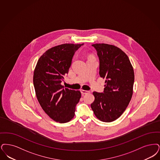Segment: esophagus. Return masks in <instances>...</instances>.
I'll return each mask as SVG.
<instances>
[{"mask_svg":"<svg viewBox=\"0 0 160 160\" xmlns=\"http://www.w3.org/2000/svg\"><path fill=\"white\" fill-rule=\"evenodd\" d=\"M81 93L82 94H88V93H89V91H88V90H81Z\"/></svg>","mask_w":160,"mask_h":160,"instance_id":"1","label":"esophagus"}]
</instances>
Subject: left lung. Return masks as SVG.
Wrapping results in <instances>:
<instances>
[{"label":"left lung","mask_w":160,"mask_h":160,"mask_svg":"<svg viewBox=\"0 0 160 160\" xmlns=\"http://www.w3.org/2000/svg\"><path fill=\"white\" fill-rule=\"evenodd\" d=\"M99 59V75L105 79L103 93L93 92L95 101L90 106L96 117L103 122L119 118L130 102L134 84V71L128 55L114 45H92Z\"/></svg>","instance_id":"obj_1"}]
</instances>
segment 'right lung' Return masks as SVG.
<instances>
[{"label": "right lung", "instance_id": "1", "mask_svg": "<svg viewBox=\"0 0 160 160\" xmlns=\"http://www.w3.org/2000/svg\"><path fill=\"white\" fill-rule=\"evenodd\" d=\"M83 44L65 43L48 49L38 59L33 84L38 102L55 122L65 123L74 117L81 98L79 90L64 88L61 83L68 72L75 52Z\"/></svg>", "mask_w": 160, "mask_h": 160}]
</instances>
